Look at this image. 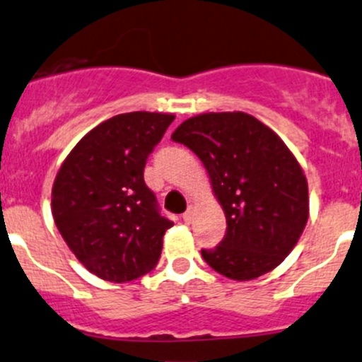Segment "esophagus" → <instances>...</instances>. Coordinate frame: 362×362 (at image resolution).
<instances>
[{"instance_id":"34e87169","label":"esophagus","mask_w":362,"mask_h":362,"mask_svg":"<svg viewBox=\"0 0 362 362\" xmlns=\"http://www.w3.org/2000/svg\"><path fill=\"white\" fill-rule=\"evenodd\" d=\"M192 214H194V206L189 205L187 210H185V212H184V216H182V217H184V221H185V223H187V224L192 221Z\"/></svg>"}]
</instances>
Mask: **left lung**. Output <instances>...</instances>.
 Listing matches in <instances>:
<instances>
[{"instance_id": "8db88e82", "label": "left lung", "mask_w": 362, "mask_h": 362, "mask_svg": "<svg viewBox=\"0 0 362 362\" xmlns=\"http://www.w3.org/2000/svg\"><path fill=\"white\" fill-rule=\"evenodd\" d=\"M171 139L199 157L226 217L223 242L203 249V259L235 281L274 270L310 217L306 175L285 141L242 111L196 115Z\"/></svg>"}]
</instances>
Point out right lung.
I'll use <instances>...</instances> for the list:
<instances>
[{"label": "right lung", "mask_w": 362, "mask_h": 362, "mask_svg": "<svg viewBox=\"0 0 362 362\" xmlns=\"http://www.w3.org/2000/svg\"><path fill=\"white\" fill-rule=\"evenodd\" d=\"M171 113L117 115L77 141L56 173L51 210L70 251L104 281L127 283L159 262L164 219L143 170Z\"/></svg>", "instance_id": "1"}]
</instances>
